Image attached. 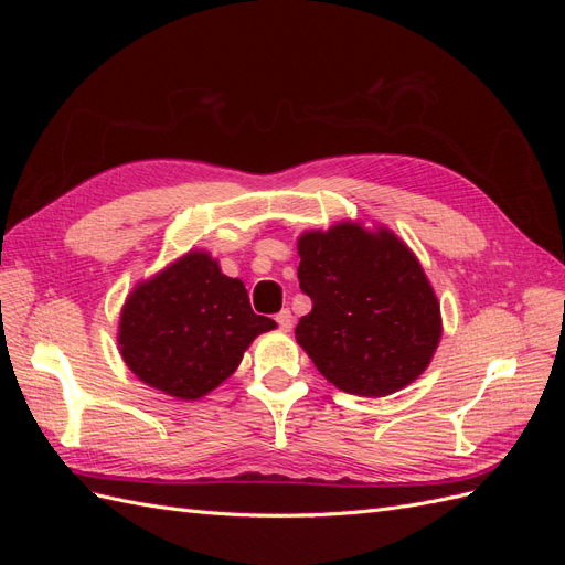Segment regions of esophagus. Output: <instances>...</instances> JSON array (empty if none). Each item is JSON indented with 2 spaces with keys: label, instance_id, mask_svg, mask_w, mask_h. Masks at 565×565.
I'll use <instances>...</instances> for the list:
<instances>
[{
  "label": "esophagus",
  "instance_id": "esophagus-1",
  "mask_svg": "<svg viewBox=\"0 0 565 565\" xmlns=\"http://www.w3.org/2000/svg\"><path fill=\"white\" fill-rule=\"evenodd\" d=\"M276 320H278V324H280V330H282V332H289V330H292L295 318H292V313H289L287 309H282V311L276 316Z\"/></svg>",
  "mask_w": 565,
  "mask_h": 565
}]
</instances>
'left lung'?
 <instances>
[{
  "label": "left lung",
  "instance_id": "left-lung-1",
  "mask_svg": "<svg viewBox=\"0 0 565 565\" xmlns=\"http://www.w3.org/2000/svg\"><path fill=\"white\" fill-rule=\"evenodd\" d=\"M299 287L313 301L297 324L299 347L324 380L363 398L413 384L443 334L426 273L386 226L339 221L297 241Z\"/></svg>",
  "mask_w": 565,
  "mask_h": 565
}]
</instances>
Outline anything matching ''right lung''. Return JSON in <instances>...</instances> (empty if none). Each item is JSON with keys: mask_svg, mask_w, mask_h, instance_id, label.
Masks as SVG:
<instances>
[{"mask_svg": "<svg viewBox=\"0 0 565 565\" xmlns=\"http://www.w3.org/2000/svg\"><path fill=\"white\" fill-rule=\"evenodd\" d=\"M270 330L276 320L252 311L245 282L224 276L210 252L191 249L131 289L117 347L143 384L198 401L224 384L252 341Z\"/></svg>", "mask_w": 565, "mask_h": 565, "instance_id": "add662e5", "label": "right lung"}]
</instances>
